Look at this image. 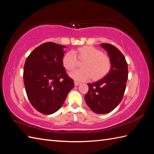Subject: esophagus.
Here are the masks:
<instances>
[{"mask_svg": "<svg viewBox=\"0 0 154 154\" xmlns=\"http://www.w3.org/2000/svg\"><path fill=\"white\" fill-rule=\"evenodd\" d=\"M81 85L80 82H78V81H75V86H78V85Z\"/></svg>", "mask_w": 154, "mask_h": 154, "instance_id": "esophagus-1", "label": "esophagus"}]
</instances>
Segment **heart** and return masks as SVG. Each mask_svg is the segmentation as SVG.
<instances>
[{
  "mask_svg": "<svg viewBox=\"0 0 154 154\" xmlns=\"http://www.w3.org/2000/svg\"><path fill=\"white\" fill-rule=\"evenodd\" d=\"M84 60L81 69L71 72L69 76L78 81H85L93 77L94 80L100 79L109 73L111 67V61L109 56L103 54L101 50L91 45H86L78 48L73 51H67L62 60L64 67L71 71L76 66L77 57Z\"/></svg>",
  "mask_w": 154,
  "mask_h": 154,
  "instance_id": "1",
  "label": "heart"
}]
</instances>
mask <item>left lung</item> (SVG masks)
Here are the masks:
<instances>
[{
  "label": "left lung",
  "instance_id": "1",
  "mask_svg": "<svg viewBox=\"0 0 154 154\" xmlns=\"http://www.w3.org/2000/svg\"><path fill=\"white\" fill-rule=\"evenodd\" d=\"M110 59L111 68L105 77L95 83H88L85 102L97 114H106L114 110L122 100L128 79V64L120 51L110 44H101Z\"/></svg>",
  "mask_w": 154,
  "mask_h": 154
}]
</instances>
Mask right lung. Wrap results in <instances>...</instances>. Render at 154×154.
Wrapping results in <instances>:
<instances>
[{
    "instance_id": "1",
    "label": "right lung",
    "mask_w": 154,
    "mask_h": 154,
    "mask_svg": "<svg viewBox=\"0 0 154 154\" xmlns=\"http://www.w3.org/2000/svg\"><path fill=\"white\" fill-rule=\"evenodd\" d=\"M66 47L45 42L32 51L25 61L24 83L29 100L38 112L51 114L63 105L74 87L63 66Z\"/></svg>"
}]
</instances>
